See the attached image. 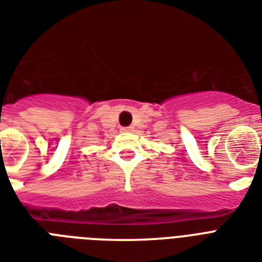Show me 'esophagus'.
Masks as SVG:
<instances>
[{
  "instance_id": "1",
  "label": "esophagus",
  "mask_w": 262,
  "mask_h": 262,
  "mask_svg": "<svg viewBox=\"0 0 262 262\" xmlns=\"http://www.w3.org/2000/svg\"><path fill=\"white\" fill-rule=\"evenodd\" d=\"M133 129H135V127H133V126H125V127H122L121 130H122V132H132V130H133Z\"/></svg>"
}]
</instances>
